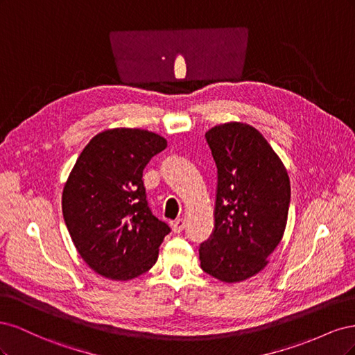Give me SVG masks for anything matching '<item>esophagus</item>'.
Here are the masks:
<instances>
[{
	"instance_id": "esophagus-1",
	"label": "esophagus",
	"mask_w": 355,
	"mask_h": 355,
	"mask_svg": "<svg viewBox=\"0 0 355 355\" xmlns=\"http://www.w3.org/2000/svg\"><path fill=\"white\" fill-rule=\"evenodd\" d=\"M171 227H173L175 232H182V231H184V228H185V220L182 219V218H178L176 220L171 222Z\"/></svg>"
}]
</instances>
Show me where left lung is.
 <instances>
[{"label": "left lung", "instance_id": "obj_1", "mask_svg": "<svg viewBox=\"0 0 355 355\" xmlns=\"http://www.w3.org/2000/svg\"><path fill=\"white\" fill-rule=\"evenodd\" d=\"M218 167L214 228L200 245L204 272L239 283L262 271L287 223L290 180L254 127L227 123L206 133Z\"/></svg>", "mask_w": 355, "mask_h": 355}]
</instances>
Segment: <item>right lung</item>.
Wrapping results in <instances>:
<instances>
[{"mask_svg": "<svg viewBox=\"0 0 355 355\" xmlns=\"http://www.w3.org/2000/svg\"><path fill=\"white\" fill-rule=\"evenodd\" d=\"M164 137L141 128H112L83 149L62 194V211L80 256L111 280L151 270L170 227L148 206L144 168L166 149Z\"/></svg>", "mask_w": 355, "mask_h": 355, "instance_id": "add662e5", "label": "right lung"}]
</instances>
